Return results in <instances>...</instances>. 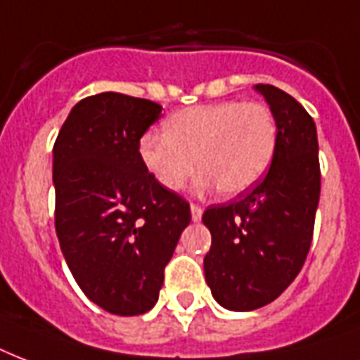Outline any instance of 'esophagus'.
<instances>
[{
	"instance_id": "obj_1",
	"label": "esophagus",
	"mask_w": 360,
	"mask_h": 360,
	"mask_svg": "<svg viewBox=\"0 0 360 360\" xmlns=\"http://www.w3.org/2000/svg\"><path fill=\"white\" fill-rule=\"evenodd\" d=\"M200 218H202V206L191 205V219L193 221H200Z\"/></svg>"
}]
</instances>
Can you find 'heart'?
Masks as SVG:
<instances>
[{
  "mask_svg": "<svg viewBox=\"0 0 360 360\" xmlns=\"http://www.w3.org/2000/svg\"><path fill=\"white\" fill-rule=\"evenodd\" d=\"M274 112L257 101H219L184 108L165 122V135L144 133L139 155L167 191H180L193 176L200 188L227 197L252 189L269 169L276 150Z\"/></svg>",
  "mask_w": 360,
  "mask_h": 360,
  "instance_id": "1",
  "label": "heart"
}]
</instances>
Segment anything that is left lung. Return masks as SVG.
I'll return each mask as SVG.
<instances>
[{"instance_id":"8db88e82","label":"left lung","mask_w":360,"mask_h":360,"mask_svg":"<svg viewBox=\"0 0 360 360\" xmlns=\"http://www.w3.org/2000/svg\"><path fill=\"white\" fill-rule=\"evenodd\" d=\"M255 90L278 125L269 172L252 191L202 214L212 235L206 283L219 304L235 311L270 304L297 278L310 252L321 191L311 116L276 86L257 84Z\"/></svg>"}]
</instances>
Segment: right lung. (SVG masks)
Here are the masks:
<instances>
[{
	"label": "right lung",
	"instance_id": "1",
	"mask_svg": "<svg viewBox=\"0 0 360 360\" xmlns=\"http://www.w3.org/2000/svg\"><path fill=\"white\" fill-rule=\"evenodd\" d=\"M161 105L103 91L71 108L54 142L56 235L91 302L114 316L154 308L189 202L142 165L139 141Z\"/></svg>",
	"mask_w": 360,
	"mask_h": 360
}]
</instances>
